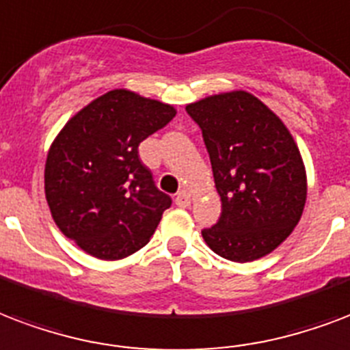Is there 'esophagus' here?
Listing matches in <instances>:
<instances>
[{
	"label": "esophagus",
	"instance_id": "esophagus-1",
	"mask_svg": "<svg viewBox=\"0 0 350 350\" xmlns=\"http://www.w3.org/2000/svg\"><path fill=\"white\" fill-rule=\"evenodd\" d=\"M176 205H178V207H189V205H191V193L180 191L178 196H176Z\"/></svg>",
	"mask_w": 350,
	"mask_h": 350
}]
</instances>
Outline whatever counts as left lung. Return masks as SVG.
Segmentation results:
<instances>
[{"mask_svg": "<svg viewBox=\"0 0 350 350\" xmlns=\"http://www.w3.org/2000/svg\"><path fill=\"white\" fill-rule=\"evenodd\" d=\"M209 152L222 213L202 229L205 244L233 262H250L275 250L299 222L306 172L284 122L247 92L187 104Z\"/></svg>", "mask_w": 350, "mask_h": 350, "instance_id": "left-lung-1", "label": "left lung"}]
</instances>
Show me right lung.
<instances>
[{"instance_id": "right-lung-1", "label": "right lung", "mask_w": 350, "mask_h": 350, "mask_svg": "<svg viewBox=\"0 0 350 350\" xmlns=\"http://www.w3.org/2000/svg\"><path fill=\"white\" fill-rule=\"evenodd\" d=\"M176 116L170 104L113 90L73 116L45 161L53 220L93 257L117 260L145 246L172 200L139 159V143Z\"/></svg>"}]
</instances>
